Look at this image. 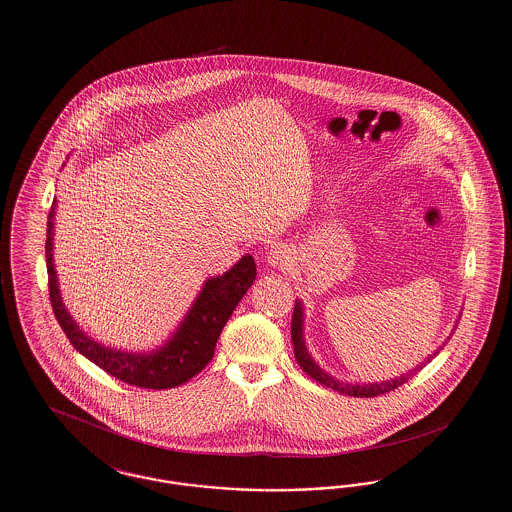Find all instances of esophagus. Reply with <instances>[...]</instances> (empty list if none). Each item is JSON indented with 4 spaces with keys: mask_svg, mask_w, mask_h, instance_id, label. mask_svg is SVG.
Returning <instances> with one entry per match:
<instances>
[{
    "mask_svg": "<svg viewBox=\"0 0 512 512\" xmlns=\"http://www.w3.org/2000/svg\"><path fill=\"white\" fill-rule=\"evenodd\" d=\"M267 263L272 268L286 270V268L292 267V253H290V249H288L286 245H274V247L268 251Z\"/></svg>",
    "mask_w": 512,
    "mask_h": 512,
    "instance_id": "obj_1",
    "label": "esophagus"
}]
</instances>
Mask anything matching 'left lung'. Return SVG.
I'll list each match as a JSON object with an SVG mask.
<instances>
[{
	"mask_svg": "<svg viewBox=\"0 0 512 512\" xmlns=\"http://www.w3.org/2000/svg\"><path fill=\"white\" fill-rule=\"evenodd\" d=\"M292 341L293 353H295L297 363H299V366H301L311 378H315L318 384H322V386H326V388H332L334 391H340L343 395H351V397H376V395H382V393H388V391H393L395 388L403 386L407 380H411L413 374H416L418 370H422V368L426 366V363H430V361L438 355L439 349H443V347H439L434 355H430L424 363H420L414 370L405 372V374H401L399 378H393V380H388V382H380V384H343L340 380H336L334 376L326 374V372L313 361V357L309 355V351H307V347H305V338H303V305H301L299 299H295V307H293Z\"/></svg>",
	"mask_w": 512,
	"mask_h": 512,
	"instance_id": "obj_1",
	"label": "left lung"
}]
</instances>
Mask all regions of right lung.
Listing matches in <instances>:
<instances>
[{"mask_svg":"<svg viewBox=\"0 0 512 512\" xmlns=\"http://www.w3.org/2000/svg\"><path fill=\"white\" fill-rule=\"evenodd\" d=\"M53 201L48 215V238H46V265H48L49 299L53 315L65 336L73 343L74 349L90 359L94 365L103 368L107 374L126 382L128 386L144 390H171L201 372L215 355V345L220 332L251 288L257 267L251 255H244L234 267L222 276L209 278L199 295L195 297L192 309L180 322L171 340L151 353H132L105 347L92 340L80 330L74 318L65 309L59 292L57 272L53 265Z\"/></svg>","mask_w":512,"mask_h":512,"instance_id":"add662e5","label":"right lung"}]
</instances>
